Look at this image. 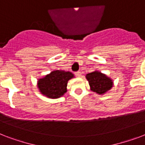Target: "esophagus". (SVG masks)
I'll list each match as a JSON object with an SVG mask.
<instances>
[{"label":"esophagus","mask_w":145,"mask_h":145,"mask_svg":"<svg viewBox=\"0 0 145 145\" xmlns=\"http://www.w3.org/2000/svg\"><path fill=\"white\" fill-rule=\"evenodd\" d=\"M74 74L76 75V77H81V72H80V71H77V72H75Z\"/></svg>","instance_id":"obj_1"}]
</instances>
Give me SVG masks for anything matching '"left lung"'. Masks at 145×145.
Returning <instances> with one entry per match:
<instances>
[{"label": "left lung", "instance_id": "obj_1", "mask_svg": "<svg viewBox=\"0 0 145 145\" xmlns=\"http://www.w3.org/2000/svg\"><path fill=\"white\" fill-rule=\"evenodd\" d=\"M86 78L90 86V89L99 95H103L113 86V81L110 77L98 71L87 74Z\"/></svg>", "mask_w": 145, "mask_h": 145}]
</instances>
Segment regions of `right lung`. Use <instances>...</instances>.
<instances>
[{
    "label": "right lung",
    "instance_id": "add662e5",
    "mask_svg": "<svg viewBox=\"0 0 145 145\" xmlns=\"http://www.w3.org/2000/svg\"><path fill=\"white\" fill-rule=\"evenodd\" d=\"M74 74L70 71H53L38 80L37 86L40 92L50 99H58L67 92V84Z\"/></svg>",
    "mask_w": 145,
    "mask_h": 145
}]
</instances>
